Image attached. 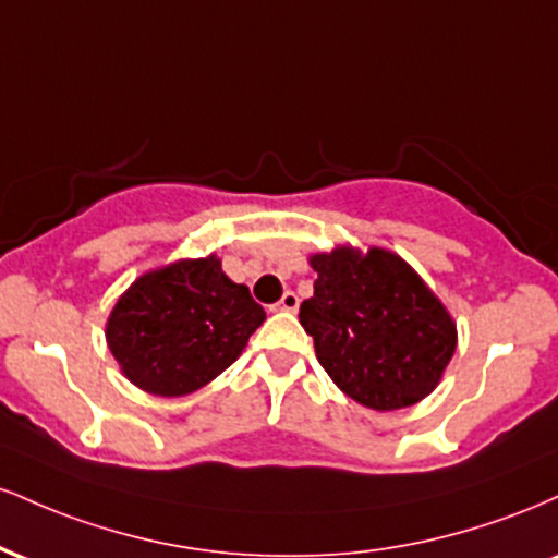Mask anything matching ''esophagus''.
<instances>
[{
  "instance_id": "esophagus-1",
  "label": "esophagus",
  "mask_w": 558,
  "mask_h": 558,
  "mask_svg": "<svg viewBox=\"0 0 558 558\" xmlns=\"http://www.w3.org/2000/svg\"><path fill=\"white\" fill-rule=\"evenodd\" d=\"M275 310H278V312H296L299 310V296L293 291H286L283 299L275 304Z\"/></svg>"
}]
</instances>
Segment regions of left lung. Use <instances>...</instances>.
I'll list each match as a JSON object with an SVG mask.
<instances>
[{
    "label": "left lung",
    "mask_w": 558,
    "mask_h": 558,
    "mask_svg": "<svg viewBox=\"0 0 558 558\" xmlns=\"http://www.w3.org/2000/svg\"><path fill=\"white\" fill-rule=\"evenodd\" d=\"M310 265L315 296L299 319L330 380L377 412L430 396L457 351V323L420 272L390 248L349 243Z\"/></svg>",
    "instance_id": "1"
}]
</instances>
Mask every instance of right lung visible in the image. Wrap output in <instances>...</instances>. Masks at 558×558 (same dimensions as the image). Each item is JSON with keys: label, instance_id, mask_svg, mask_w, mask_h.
<instances>
[{"label": "right lung", "instance_id": "add662e5", "mask_svg": "<svg viewBox=\"0 0 558 558\" xmlns=\"http://www.w3.org/2000/svg\"><path fill=\"white\" fill-rule=\"evenodd\" d=\"M265 317L248 288L209 254L133 280L114 301L105 338L133 386L172 399L226 373Z\"/></svg>", "mask_w": 558, "mask_h": 558}]
</instances>
